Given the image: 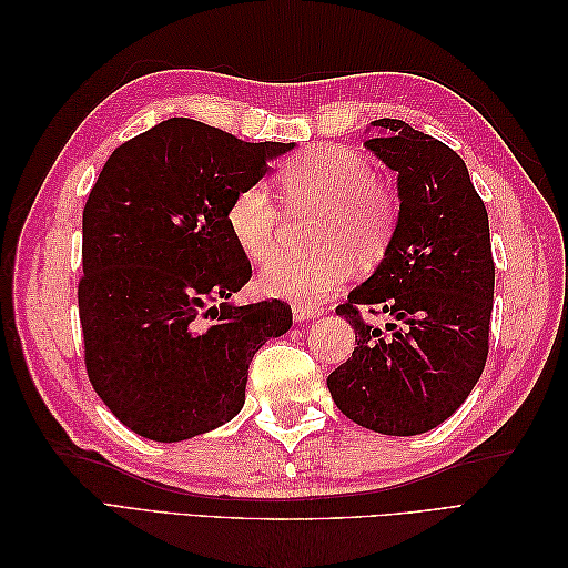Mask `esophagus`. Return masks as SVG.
Masks as SVG:
<instances>
[{
	"label": "esophagus",
	"mask_w": 568,
	"mask_h": 568,
	"mask_svg": "<svg viewBox=\"0 0 568 568\" xmlns=\"http://www.w3.org/2000/svg\"><path fill=\"white\" fill-rule=\"evenodd\" d=\"M322 315L320 307H305V305H294V320L296 322H311Z\"/></svg>",
	"instance_id": "obj_1"
}]
</instances>
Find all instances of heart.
I'll list each match as a JSON object with an SVG mask.
<instances>
[{
	"label": "heart",
	"mask_w": 568,
	"mask_h": 568,
	"mask_svg": "<svg viewBox=\"0 0 568 568\" xmlns=\"http://www.w3.org/2000/svg\"><path fill=\"white\" fill-rule=\"evenodd\" d=\"M280 182L294 211L322 209L315 255H282L263 267L257 286L272 298L320 303L351 280L357 257L376 263L398 227L400 203L393 186L374 175L372 161L355 149L320 144L280 170ZM227 227L251 261L265 263L282 246L284 215L265 182L239 189L227 205Z\"/></svg>",
	"instance_id": "heart-1"
}]
</instances>
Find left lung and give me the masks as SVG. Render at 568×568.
Segmentation results:
<instances>
[{"mask_svg": "<svg viewBox=\"0 0 568 568\" xmlns=\"http://www.w3.org/2000/svg\"><path fill=\"white\" fill-rule=\"evenodd\" d=\"M372 128L365 146L398 173L400 217L379 267L336 307L357 348L326 386L355 424L417 436L457 412L486 367L495 286L488 213L448 144L393 118ZM359 306L394 322L372 327Z\"/></svg>", "mask_w": 568, "mask_h": 568, "instance_id": "8db88e82", "label": "left lung"}]
</instances>
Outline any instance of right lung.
I'll return each mask as SVG.
<instances>
[{
  "label": "right lung",
  "mask_w": 568,
  "mask_h": 568,
  "mask_svg": "<svg viewBox=\"0 0 568 568\" xmlns=\"http://www.w3.org/2000/svg\"><path fill=\"white\" fill-rule=\"evenodd\" d=\"M294 146L170 118L120 144L99 173L82 211L84 365L130 432L178 443L234 419L253 355L291 329L277 298L230 303L251 263L225 215Z\"/></svg>",
  "instance_id": "1"
}]
</instances>
